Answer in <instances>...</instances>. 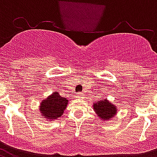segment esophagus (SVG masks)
<instances>
[{
  "label": "esophagus",
  "mask_w": 157,
  "mask_h": 157,
  "mask_svg": "<svg viewBox=\"0 0 157 157\" xmlns=\"http://www.w3.org/2000/svg\"><path fill=\"white\" fill-rule=\"evenodd\" d=\"M76 98H83V94H82V93H81V92H79V93H77Z\"/></svg>",
  "instance_id": "obj_1"
}]
</instances>
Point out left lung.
I'll return each instance as SVG.
<instances>
[{
    "label": "left lung",
    "mask_w": 157,
    "mask_h": 157,
    "mask_svg": "<svg viewBox=\"0 0 157 157\" xmlns=\"http://www.w3.org/2000/svg\"><path fill=\"white\" fill-rule=\"evenodd\" d=\"M93 110L102 121H108L118 113V107L107 98H102L92 103Z\"/></svg>",
    "instance_id": "obj_1"
}]
</instances>
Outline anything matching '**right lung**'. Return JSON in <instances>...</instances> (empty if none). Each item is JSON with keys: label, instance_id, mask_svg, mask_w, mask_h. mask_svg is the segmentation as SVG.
I'll return each instance as SVG.
<instances>
[{"label": "right lung", "instance_id": "obj_1", "mask_svg": "<svg viewBox=\"0 0 157 157\" xmlns=\"http://www.w3.org/2000/svg\"><path fill=\"white\" fill-rule=\"evenodd\" d=\"M68 102L69 100L66 98H63L58 92H55L41 101L39 112L47 121H53L63 115Z\"/></svg>", "mask_w": 157, "mask_h": 157}]
</instances>
